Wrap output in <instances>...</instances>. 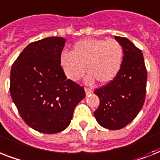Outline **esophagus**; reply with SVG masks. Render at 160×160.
Listing matches in <instances>:
<instances>
[{
    "mask_svg": "<svg viewBox=\"0 0 160 160\" xmlns=\"http://www.w3.org/2000/svg\"><path fill=\"white\" fill-rule=\"evenodd\" d=\"M85 92L86 95H90V94H91L93 92V90L91 89H90V88H85Z\"/></svg>",
    "mask_w": 160,
    "mask_h": 160,
    "instance_id": "34e87169",
    "label": "esophagus"
}]
</instances>
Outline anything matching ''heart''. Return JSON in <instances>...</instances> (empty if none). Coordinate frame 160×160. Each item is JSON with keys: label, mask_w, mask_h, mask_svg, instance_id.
<instances>
[{"label": "heart", "mask_w": 160, "mask_h": 160, "mask_svg": "<svg viewBox=\"0 0 160 160\" xmlns=\"http://www.w3.org/2000/svg\"><path fill=\"white\" fill-rule=\"evenodd\" d=\"M122 46L114 39H85L74 45L71 53L63 52L60 64L65 76L71 80L80 79L85 71L90 75L87 82L97 80L100 84L111 81L121 67Z\"/></svg>", "instance_id": "b5f03b06"}]
</instances>
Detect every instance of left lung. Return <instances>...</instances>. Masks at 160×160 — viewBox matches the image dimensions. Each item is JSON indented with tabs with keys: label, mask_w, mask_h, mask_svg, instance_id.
Listing matches in <instances>:
<instances>
[{
	"label": "left lung",
	"mask_w": 160,
	"mask_h": 160,
	"mask_svg": "<svg viewBox=\"0 0 160 160\" xmlns=\"http://www.w3.org/2000/svg\"><path fill=\"white\" fill-rule=\"evenodd\" d=\"M123 48L120 70L114 80L95 90L100 105L94 112L100 125L116 130L129 124L144 105L147 70L142 51L124 37L114 36Z\"/></svg>",
	"instance_id": "8db88e82"
}]
</instances>
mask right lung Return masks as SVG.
Here are the masks:
<instances>
[{
  "mask_svg": "<svg viewBox=\"0 0 160 160\" xmlns=\"http://www.w3.org/2000/svg\"><path fill=\"white\" fill-rule=\"evenodd\" d=\"M63 37L29 44L13 63L10 92L27 125L55 134L70 124L75 106L85 97L84 88L66 79L60 65Z\"/></svg>",
  "mask_w": 160,
  "mask_h": 160,
  "instance_id": "1",
  "label": "right lung"
}]
</instances>
